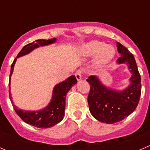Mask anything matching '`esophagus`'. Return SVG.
<instances>
[{
    "label": "esophagus",
    "instance_id": "34e87169",
    "mask_svg": "<svg viewBox=\"0 0 150 150\" xmlns=\"http://www.w3.org/2000/svg\"><path fill=\"white\" fill-rule=\"evenodd\" d=\"M75 77H76V79L78 80V81H81V80L82 79V75H81V72H80V71L76 72V73H75Z\"/></svg>",
    "mask_w": 150,
    "mask_h": 150
}]
</instances>
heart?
<instances>
[{"label": "heart", "mask_w": 150, "mask_h": 150, "mask_svg": "<svg viewBox=\"0 0 150 150\" xmlns=\"http://www.w3.org/2000/svg\"><path fill=\"white\" fill-rule=\"evenodd\" d=\"M81 57H93V66L102 69L110 64L115 55V50L111 45H107L99 40H91L84 43L78 49Z\"/></svg>", "instance_id": "heart-1"}]
</instances>
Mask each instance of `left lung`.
<instances>
[{
    "label": "left lung",
    "mask_w": 150,
    "mask_h": 150,
    "mask_svg": "<svg viewBox=\"0 0 150 150\" xmlns=\"http://www.w3.org/2000/svg\"><path fill=\"white\" fill-rule=\"evenodd\" d=\"M116 46L121 56L117 64H127L131 73L129 86L122 90H116L103 84L99 76L91 75L86 80L91 88L88 96L91 114L107 124L120 122L130 115L138 105L142 90L141 76L134 55L119 42Z\"/></svg>",
    "instance_id": "left-lung-1"
}]
</instances>
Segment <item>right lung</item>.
<instances>
[{
	"instance_id": "right-lung-1",
	"label": "right lung",
	"mask_w": 150,
	"mask_h": 150,
	"mask_svg": "<svg viewBox=\"0 0 150 150\" xmlns=\"http://www.w3.org/2000/svg\"><path fill=\"white\" fill-rule=\"evenodd\" d=\"M57 41V38L43 40L39 39L35 41L26 45L22 48L20 52L18 54L16 58L13 60L11 67L10 78H9V97L14 110L16 114L21 119L26 123L33 125L35 127L40 128H51L63 120L64 117V110H65V99L67 92L70 90L72 86L77 83V79L75 75H71L65 81L57 84L54 87L52 92V97L49 104L43 109L39 110H25L19 109L14 104L12 99L11 93V77L13 71V67L17 58L27 55L35 48L40 46H46L54 43Z\"/></svg>"
}]
</instances>
